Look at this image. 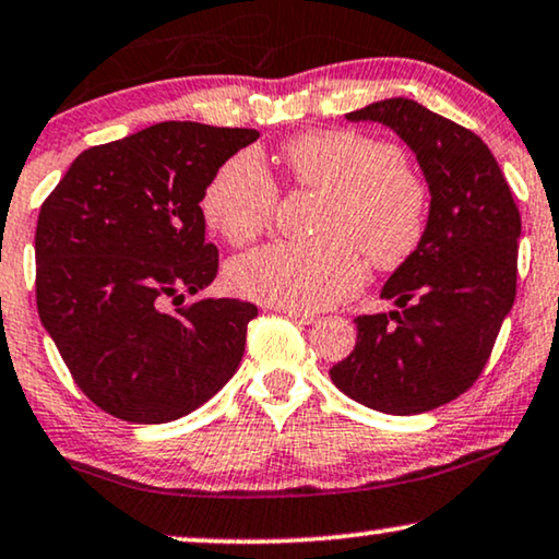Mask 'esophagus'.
Listing matches in <instances>:
<instances>
[{
    "mask_svg": "<svg viewBox=\"0 0 559 559\" xmlns=\"http://www.w3.org/2000/svg\"><path fill=\"white\" fill-rule=\"evenodd\" d=\"M280 310H282V313H285L287 318H293V321L302 323V325H310V323L318 321V316H316V313H308V310H295V308H280Z\"/></svg>",
    "mask_w": 559,
    "mask_h": 559,
    "instance_id": "1",
    "label": "esophagus"
}]
</instances>
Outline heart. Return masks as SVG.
<instances>
[{
    "label": "heart",
    "mask_w": 559,
    "mask_h": 559,
    "mask_svg": "<svg viewBox=\"0 0 559 559\" xmlns=\"http://www.w3.org/2000/svg\"><path fill=\"white\" fill-rule=\"evenodd\" d=\"M285 162L297 185L329 192L318 221L325 236L277 241L234 259L226 272L234 293L266 306L321 310L365 282L361 249L380 270H395L418 249L429 194L395 146L352 130H325L289 141ZM277 202L280 187L264 158L238 151L217 166L200 207L230 246H246L270 228Z\"/></svg>",
    "instance_id": "1"
}]
</instances>
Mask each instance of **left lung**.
Wrapping results in <instances>:
<instances>
[{
    "mask_svg": "<svg viewBox=\"0 0 559 559\" xmlns=\"http://www.w3.org/2000/svg\"><path fill=\"white\" fill-rule=\"evenodd\" d=\"M346 120L393 130L416 154L431 202L421 243L380 293L397 310L354 321L357 346L331 380L372 411H433L480 377L511 313L519 207L480 138L424 105L380 99Z\"/></svg>",
    "mask_w": 559,
    "mask_h": 559,
    "instance_id": "obj_1",
    "label": "left lung"
}]
</instances>
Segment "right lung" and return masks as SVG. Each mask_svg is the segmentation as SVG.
Masks as SVG:
<instances>
[{
	"instance_id": "right-lung-1",
	"label": "right lung",
	"mask_w": 559,
	"mask_h": 559,
	"mask_svg": "<svg viewBox=\"0 0 559 559\" xmlns=\"http://www.w3.org/2000/svg\"><path fill=\"white\" fill-rule=\"evenodd\" d=\"M251 128L158 122L74 158L35 228L40 323L94 405L166 424L234 377L257 306L198 295L217 274L202 192ZM183 302L174 314L168 300Z\"/></svg>"
}]
</instances>
